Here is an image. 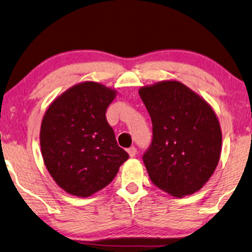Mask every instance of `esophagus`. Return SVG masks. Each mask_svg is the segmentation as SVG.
<instances>
[{
  "label": "esophagus",
  "mask_w": 252,
  "mask_h": 252,
  "mask_svg": "<svg viewBox=\"0 0 252 252\" xmlns=\"http://www.w3.org/2000/svg\"><path fill=\"white\" fill-rule=\"evenodd\" d=\"M128 154L130 157H135L136 154H137V149L135 148V146H131V148L128 149Z\"/></svg>",
  "instance_id": "esophagus-1"
}]
</instances>
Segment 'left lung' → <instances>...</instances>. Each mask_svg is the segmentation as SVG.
Instances as JSON below:
<instances>
[{
	"instance_id": "8db88e82",
	"label": "left lung",
	"mask_w": 252,
	"mask_h": 252,
	"mask_svg": "<svg viewBox=\"0 0 252 252\" xmlns=\"http://www.w3.org/2000/svg\"><path fill=\"white\" fill-rule=\"evenodd\" d=\"M152 121V142L143 155L156 186L181 197L195 193L218 166L222 132L212 107L179 81L142 87Z\"/></svg>"
}]
</instances>
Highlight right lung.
<instances>
[{
    "mask_svg": "<svg viewBox=\"0 0 252 252\" xmlns=\"http://www.w3.org/2000/svg\"><path fill=\"white\" fill-rule=\"evenodd\" d=\"M115 95L97 82H82L57 97L43 117L44 163L53 180L72 195L87 197L104 189L129 158L107 122V108Z\"/></svg>",
    "mask_w": 252,
    "mask_h": 252,
    "instance_id": "right-lung-1",
    "label": "right lung"
}]
</instances>
